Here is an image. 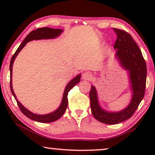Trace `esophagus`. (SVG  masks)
<instances>
[{
  "instance_id": "1",
  "label": "esophagus",
  "mask_w": 155,
  "mask_h": 155,
  "mask_svg": "<svg viewBox=\"0 0 155 155\" xmlns=\"http://www.w3.org/2000/svg\"><path fill=\"white\" fill-rule=\"evenodd\" d=\"M92 77H93V76H92V74H91V73L89 72H84L82 75V78L83 80H85V81H90V80H91Z\"/></svg>"
}]
</instances>
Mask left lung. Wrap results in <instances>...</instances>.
<instances>
[{
	"mask_svg": "<svg viewBox=\"0 0 155 155\" xmlns=\"http://www.w3.org/2000/svg\"><path fill=\"white\" fill-rule=\"evenodd\" d=\"M117 40L114 44L116 49L115 57L122 68L128 71L130 90L132 93L128 105L120 111H106L100 105L96 89L92 85L90 92L91 113L99 122L107 124H118L132 116L145 94L146 64L141 50L129 33L114 28Z\"/></svg>",
	"mask_w": 155,
	"mask_h": 155,
	"instance_id": "left-lung-1",
	"label": "left lung"
}]
</instances>
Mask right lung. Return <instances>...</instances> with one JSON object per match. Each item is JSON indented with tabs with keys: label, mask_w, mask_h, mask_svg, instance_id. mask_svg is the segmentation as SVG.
I'll return each instance as SVG.
<instances>
[{
	"label": "right lung",
	"mask_w": 155,
	"mask_h": 155,
	"mask_svg": "<svg viewBox=\"0 0 155 155\" xmlns=\"http://www.w3.org/2000/svg\"><path fill=\"white\" fill-rule=\"evenodd\" d=\"M63 31H64V30L62 29H59V28H57V29H54V28H51L48 27L40 28L35 31H31V32L28 34L27 37H26V38L25 39L24 41H22V44H20V46L18 47V48L16 50V51H15L14 54L12 56L11 59V61H10V65H9L10 89H11L12 93L13 94V96H14L15 101H16L18 103V105L19 107L20 111L22 112V114L25 115L26 116L28 117V118L34 120V121L41 122V123H49V122H52L56 121V120L60 118V117L63 115V114L65 113L68 107V98H67L68 94L69 92V91L71 90L74 85H76L77 83L80 82L81 74H79L77 76H76L74 78H72V79L68 83V85L65 88L61 104H60L59 107L55 110V111H54L52 113H50V114H44V115L35 114H34V113L30 111L29 110H28L27 108H25V107L20 103L19 101H18L16 98V96H15L14 90H13L12 78L13 64H14V60L15 58H16L18 53L20 52L21 50L24 48L26 44H27V43H28V41H31L32 40L54 39L61 35V34L63 33Z\"/></svg>",
	"instance_id": "right-lung-1"
}]
</instances>
